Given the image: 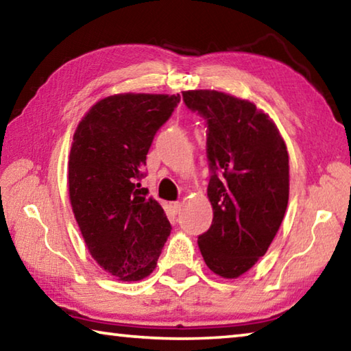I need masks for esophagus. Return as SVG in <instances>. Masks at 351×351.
Returning a JSON list of instances; mask_svg holds the SVG:
<instances>
[{
    "label": "esophagus",
    "instance_id": "esophagus-1",
    "mask_svg": "<svg viewBox=\"0 0 351 351\" xmlns=\"http://www.w3.org/2000/svg\"><path fill=\"white\" fill-rule=\"evenodd\" d=\"M171 210H173V213H180L181 212V203H171Z\"/></svg>",
    "mask_w": 351,
    "mask_h": 351
}]
</instances>
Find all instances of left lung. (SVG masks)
<instances>
[{"mask_svg": "<svg viewBox=\"0 0 351 351\" xmlns=\"http://www.w3.org/2000/svg\"><path fill=\"white\" fill-rule=\"evenodd\" d=\"M204 119L213 219L198 246L209 269L224 278L245 274L268 251L289 197L287 145L268 114L247 100L213 90L184 91Z\"/></svg>", "mask_w": 351, "mask_h": 351, "instance_id": "obj_1", "label": "left lung"}]
</instances>
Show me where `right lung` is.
<instances>
[{"mask_svg":"<svg viewBox=\"0 0 351 351\" xmlns=\"http://www.w3.org/2000/svg\"><path fill=\"white\" fill-rule=\"evenodd\" d=\"M180 94H116L82 119L68 162L69 198L93 258L123 282L150 276L171 226L141 187L154 134Z\"/></svg>","mask_w":351,"mask_h":351,"instance_id":"add662e5","label":"right lung"}]
</instances>
